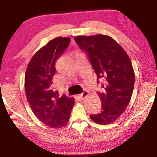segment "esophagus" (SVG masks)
<instances>
[{"instance_id": "1", "label": "esophagus", "mask_w": 157, "mask_h": 157, "mask_svg": "<svg viewBox=\"0 0 157 157\" xmlns=\"http://www.w3.org/2000/svg\"><path fill=\"white\" fill-rule=\"evenodd\" d=\"M88 95H89V92L87 90H84L82 92V94H80V97L82 98V99H84V98H86Z\"/></svg>"}]
</instances>
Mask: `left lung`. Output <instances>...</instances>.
<instances>
[{
	"label": "left lung",
	"mask_w": 157,
	"mask_h": 157,
	"mask_svg": "<svg viewBox=\"0 0 157 157\" xmlns=\"http://www.w3.org/2000/svg\"><path fill=\"white\" fill-rule=\"evenodd\" d=\"M75 40L88 56L98 84L100 79L105 82L103 91L98 92L102 110L90 117L97 124H111L126 109L132 96L135 75L131 60L124 49L106 35L78 36Z\"/></svg>",
	"instance_id": "obj_1"
}]
</instances>
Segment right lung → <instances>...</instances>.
Here are the masks:
<instances>
[{
  "mask_svg": "<svg viewBox=\"0 0 157 157\" xmlns=\"http://www.w3.org/2000/svg\"><path fill=\"white\" fill-rule=\"evenodd\" d=\"M70 42L69 37L52 39L33 56L25 74V93L31 110L39 121L52 128L67 124L75 105L74 98H59V93L52 87L55 62Z\"/></svg>",
  "mask_w": 157,
  "mask_h": 157,
  "instance_id": "add662e5",
  "label": "right lung"
}]
</instances>
